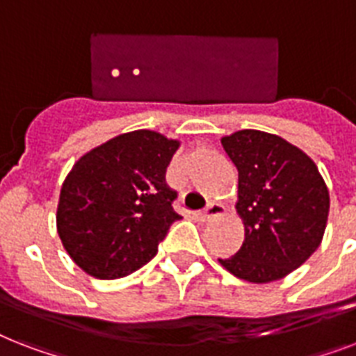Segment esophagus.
<instances>
[{
    "label": "esophagus",
    "mask_w": 356,
    "mask_h": 356,
    "mask_svg": "<svg viewBox=\"0 0 356 356\" xmlns=\"http://www.w3.org/2000/svg\"><path fill=\"white\" fill-rule=\"evenodd\" d=\"M222 214H223V207L218 205V203H211V205L207 207L205 211L201 212L200 220L201 222H211L212 218L222 216Z\"/></svg>",
    "instance_id": "34e87169"
}]
</instances>
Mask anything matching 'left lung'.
<instances>
[{
	"instance_id": "1",
	"label": "left lung",
	"mask_w": 356,
	"mask_h": 356,
	"mask_svg": "<svg viewBox=\"0 0 356 356\" xmlns=\"http://www.w3.org/2000/svg\"><path fill=\"white\" fill-rule=\"evenodd\" d=\"M222 145L238 170L245 238L220 264L243 281H279L320 248L331 205L325 181L307 153L277 134L243 129Z\"/></svg>"
}]
</instances>
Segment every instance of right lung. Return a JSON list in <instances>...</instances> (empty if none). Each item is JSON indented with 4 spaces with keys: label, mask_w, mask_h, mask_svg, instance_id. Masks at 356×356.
Instances as JSON below:
<instances>
[{
    "label": "right lung",
    "mask_w": 356,
    "mask_h": 356,
    "mask_svg": "<svg viewBox=\"0 0 356 356\" xmlns=\"http://www.w3.org/2000/svg\"><path fill=\"white\" fill-rule=\"evenodd\" d=\"M179 140L140 129L114 136L75 162L64 179L57 233L75 264L96 279H118L147 264L173 211L166 168Z\"/></svg>",
    "instance_id": "1"
}]
</instances>
